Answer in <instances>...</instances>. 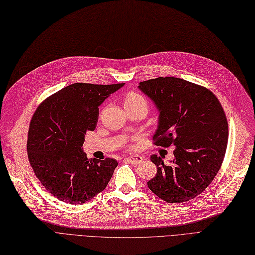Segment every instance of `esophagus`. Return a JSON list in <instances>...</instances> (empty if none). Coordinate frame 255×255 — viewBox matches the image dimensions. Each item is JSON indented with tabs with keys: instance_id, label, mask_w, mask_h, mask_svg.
<instances>
[{
	"instance_id": "34e87169",
	"label": "esophagus",
	"mask_w": 255,
	"mask_h": 255,
	"mask_svg": "<svg viewBox=\"0 0 255 255\" xmlns=\"http://www.w3.org/2000/svg\"><path fill=\"white\" fill-rule=\"evenodd\" d=\"M128 163H130L132 165H138L140 164L142 161V157L141 156H128L125 158Z\"/></svg>"
}]
</instances>
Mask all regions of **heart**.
<instances>
[{"instance_id": "obj_1", "label": "heart", "mask_w": 255, "mask_h": 255, "mask_svg": "<svg viewBox=\"0 0 255 255\" xmlns=\"http://www.w3.org/2000/svg\"><path fill=\"white\" fill-rule=\"evenodd\" d=\"M126 105H142L144 107H148L146 100L139 94H129L126 99Z\"/></svg>"}]
</instances>
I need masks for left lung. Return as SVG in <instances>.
<instances>
[{
  "instance_id": "1",
  "label": "left lung",
  "mask_w": 255,
  "mask_h": 255,
  "mask_svg": "<svg viewBox=\"0 0 255 255\" xmlns=\"http://www.w3.org/2000/svg\"><path fill=\"white\" fill-rule=\"evenodd\" d=\"M155 105V144H174V159L165 164L153 154L157 173L148 187L168 203L196 198L219 171L228 145V122L218 99L208 89L183 79L158 78L138 85Z\"/></svg>"
}]
</instances>
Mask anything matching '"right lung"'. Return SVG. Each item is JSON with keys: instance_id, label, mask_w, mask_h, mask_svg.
Instances as JSON below:
<instances>
[{"instance_id": "obj_1", "label": "right lung", "mask_w": 255, "mask_h": 255, "mask_svg": "<svg viewBox=\"0 0 255 255\" xmlns=\"http://www.w3.org/2000/svg\"><path fill=\"white\" fill-rule=\"evenodd\" d=\"M123 86L75 83L36 110L28 129V159L38 180L60 201L87 202L111 181L118 161L87 158L83 143L86 132L97 127L99 106Z\"/></svg>"}]
</instances>
